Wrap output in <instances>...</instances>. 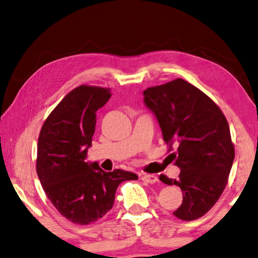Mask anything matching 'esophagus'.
<instances>
[{
    "mask_svg": "<svg viewBox=\"0 0 258 258\" xmlns=\"http://www.w3.org/2000/svg\"><path fill=\"white\" fill-rule=\"evenodd\" d=\"M142 181H145L147 183H156L157 181H158V177H157L156 175H152V174H145V175H142Z\"/></svg>",
    "mask_w": 258,
    "mask_h": 258,
    "instance_id": "obj_1",
    "label": "esophagus"
}]
</instances>
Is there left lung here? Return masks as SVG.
I'll return each instance as SVG.
<instances>
[{
	"label": "left lung",
	"instance_id": "left-lung-1",
	"mask_svg": "<svg viewBox=\"0 0 258 258\" xmlns=\"http://www.w3.org/2000/svg\"><path fill=\"white\" fill-rule=\"evenodd\" d=\"M143 95L169 150L177 147L172 156L181 169L178 178L159 176L182 190V205L173 214L183 221L197 220L216 204L228 183L234 159L228 120L211 98L182 78L149 87Z\"/></svg>",
	"mask_w": 258,
	"mask_h": 258
}]
</instances>
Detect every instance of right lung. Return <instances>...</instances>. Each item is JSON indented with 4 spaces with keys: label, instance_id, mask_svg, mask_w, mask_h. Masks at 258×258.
I'll use <instances>...</instances> for the list:
<instances>
[{
    "label": "right lung",
    "instance_id": "right-lung-1",
    "mask_svg": "<svg viewBox=\"0 0 258 258\" xmlns=\"http://www.w3.org/2000/svg\"><path fill=\"white\" fill-rule=\"evenodd\" d=\"M109 89L81 85L59 102L42 126L36 171L45 195L61 215L86 225L110 211L121 182L138 180L134 173L104 172L86 161L92 146L97 111L110 99Z\"/></svg>",
    "mask_w": 258,
    "mask_h": 258
}]
</instances>
